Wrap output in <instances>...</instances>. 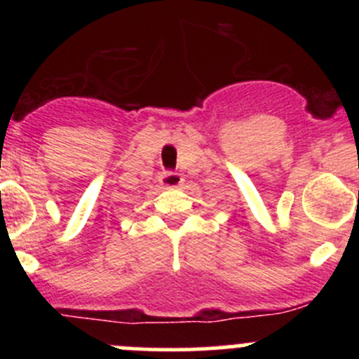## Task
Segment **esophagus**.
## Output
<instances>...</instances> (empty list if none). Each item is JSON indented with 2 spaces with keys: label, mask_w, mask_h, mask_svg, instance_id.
Returning a JSON list of instances; mask_svg holds the SVG:
<instances>
[{
  "label": "esophagus",
  "mask_w": 359,
  "mask_h": 359,
  "mask_svg": "<svg viewBox=\"0 0 359 359\" xmlns=\"http://www.w3.org/2000/svg\"><path fill=\"white\" fill-rule=\"evenodd\" d=\"M184 179L179 175V173L173 172H163L161 177H159V184H161L165 189H173V187L182 186Z\"/></svg>",
  "instance_id": "esophagus-1"
}]
</instances>
